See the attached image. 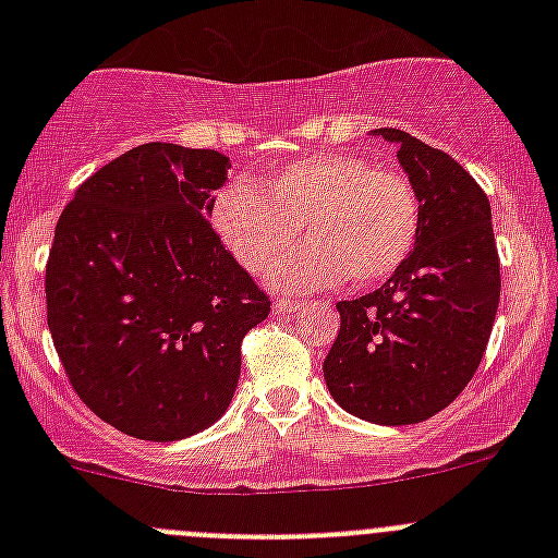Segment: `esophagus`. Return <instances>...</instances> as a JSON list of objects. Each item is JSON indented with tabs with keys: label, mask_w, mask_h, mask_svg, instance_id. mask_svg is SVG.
<instances>
[{
	"label": "esophagus",
	"mask_w": 558,
	"mask_h": 558,
	"mask_svg": "<svg viewBox=\"0 0 558 558\" xmlns=\"http://www.w3.org/2000/svg\"><path fill=\"white\" fill-rule=\"evenodd\" d=\"M300 302H294V300H275L272 302V313H278V315H289V313H296L300 311Z\"/></svg>",
	"instance_id": "34e87169"
}]
</instances>
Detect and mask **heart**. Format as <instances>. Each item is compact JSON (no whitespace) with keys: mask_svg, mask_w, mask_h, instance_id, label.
I'll list each match as a JSON object with an SVG mask.
<instances>
[{"mask_svg":"<svg viewBox=\"0 0 558 558\" xmlns=\"http://www.w3.org/2000/svg\"><path fill=\"white\" fill-rule=\"evenodd\" d=\"M418 218V196L404 174L342 150L291 161L264 191L232 180L213 199V223L247 272L272 267L306 227L312 243L269 275L280 291L324 289L345 275L378 283L408 262Z\"/></svg>","mask_w":558,"mask_h":558,"instance_id":"heart-1","label":"heart"}]
</instances>
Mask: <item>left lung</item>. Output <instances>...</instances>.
Listing matches in <instances>:
<instances>
[{"label": "left lung", "instance_id": "left-lung-1", "mask_svg": "<svg viewBox=\"0 0 558 558\" xmlns=\"http://www.w3.org/2000/svg\"><path fill=\"white\" fill-rule=\"evenodd\" d=\"M373 134L399 148L418 196V238L380 289L337 302L340 335L324 380L356 418L421 424L464 391L488 345L499 307L492 205L446 150L402 129Z\"/></svg>", "mask_w": 558, "mask_h": 558}]
</instances>
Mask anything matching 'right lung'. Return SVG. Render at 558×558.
Returning <instances> with one entry per match:
<instances>
[{
    "instance_id": "1",
    "label": "right lung",
    "mask_w": 558,
    "mask_h": 558,
    "mask_svg": "<svg viewBox=\"0 0 558 558\" xmlns=\"http://www.w3.org/2000/svg\"><path fill=\"white\" fill-rule=\"evenodd\" d=\"M218 150L145 143L75 191L45 267L48 329L77 397L118 432L172 442L227 413L269 300L213 232Z\"/></svg>"
}]
</instances>
